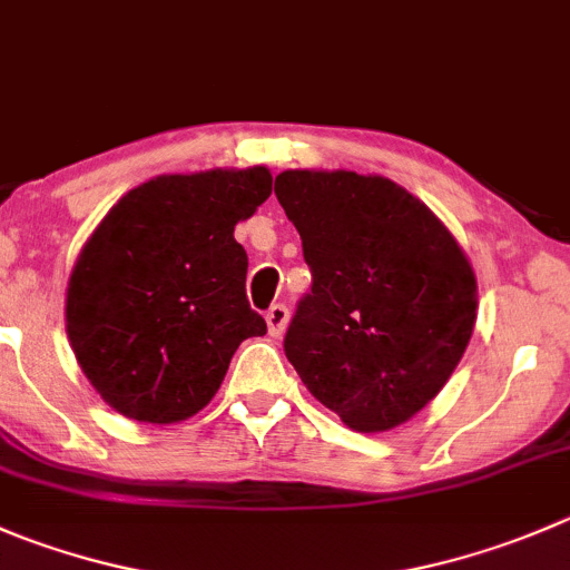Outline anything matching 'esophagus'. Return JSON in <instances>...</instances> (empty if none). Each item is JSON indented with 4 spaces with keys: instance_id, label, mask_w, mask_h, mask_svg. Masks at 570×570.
Wrapping results in <instances>:
<instances>
[{
    "instance_id": "obj_1",
    "label": "esophagus",
    "mask_w": 570,
    "mask_h": 570,
    "mask_svg": "<svg viewBox=\"0 0 570 570\" xmlns=\"http://www.w3.org/2000/svg\"><path fill=\"white\" fill-rule=\"evenodd\" d=\"M286 323H289V308L284 303H275L267 312V328L269 336H281L286 331Z\"/></svg>"
}]
</instances>
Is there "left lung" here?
Segmentation results:
<instances>
[{"label": "left lung", "mask_w": 570, "mask_h": 570, "mask_svg": "<svg viewBox=\"0 0 570 570\" xmlns=\"http://www.w3.org/2000/svg\"><path fill=\"white\" fill-rule=\"evenodd\" d=\"M275 197L312 267L286 358L353 432L406 423L471 342L479 292L465 250L432 208L381 175L286 169Z\"/></svg>", "instance_id": "8db88e82"}]
</instances>
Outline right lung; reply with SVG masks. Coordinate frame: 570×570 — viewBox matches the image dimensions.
I'll use <instances>...</instances> for the list:
<instances>
[{
	"mask_svg": "<svg viewBox=\"0 0 570 570\" xmlns=\"http://www.w3.org/2000/svg\"><path fill=\"white\" fill-rule=\"evenodd\" d=\"M269 191L267 167L158 175L94 228L66 286V334L110 409L158 425L191 417L236 347L267 334L234 228Z\"/></svg>",
	"mask_w": 570,
	"mask_h": 570,
	"instance_id": "obj_1",
	"label": "right lung"
}]
</instances>
